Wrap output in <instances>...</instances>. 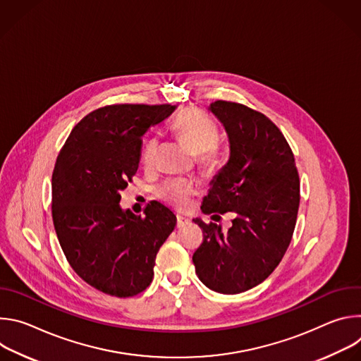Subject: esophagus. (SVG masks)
I'll return each mask as SVG.
<instances>
[{
    "label": "esophagus",
    "instance_id": "obj_1",
    "mask_svg": "<svg viewBox=\"0 0 361 361\" xmlns=\"http://www.w3.org/2000/svg\"><path fill=\"white\" fill-rule=\"evenodd\" d=\"M187 223H188V219H185L183 216H177V227H183Z\"/></svg>",
    "mask_w": 361,
    "mask_h": 361
}]
</instances>
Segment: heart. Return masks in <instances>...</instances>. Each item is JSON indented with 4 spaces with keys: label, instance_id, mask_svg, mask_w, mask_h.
I'll list each match as a JSON object with an SVG mask.
<instances>
[{
    "label": "heart",
    "instance_id": "b5f03b06",
    "mask_svg": "<svg viewBox=\"0 0 361 361\" xmlns=\"http://www.w3.org/2000/svg\"><path fill=\"white\" fill-rule=\"evenodd\" d=\"M171 130L195 154L197 163L204 171H216L221 163V147L219 144V126L216 121L198 109H185L171 121ZM159 138L148 137L144 142L141 159L145 166H151L156 159ZM159 197L177 209H184L191 198L200 192V183L191 178H174L163 183Z\"/></svg>",
    "mask_w": 361,
    "mask_h": 361
}]
</instances>
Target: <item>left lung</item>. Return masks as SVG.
Here are the masks:
<instances>
[{"mask_svg":"<svg viewBox=\"0 0 361 361\" xmlns=\"http://www.w3.org/2000/svg\"><path fill=\"white\" fill-rule=\"evenodd\" d=\"M210 110L224 124L230 160L213 180L201 210L234 213L233 226L195 219L202 243L192 254L202 284L238 294L263 283L280 264L297 221L300 178L294 154L279 127L260 111L217 99Z\"/></svg>","mask_w":361,"mask_h":361,"instance_id":"obj_1","label":"left lung"}]
</instances>
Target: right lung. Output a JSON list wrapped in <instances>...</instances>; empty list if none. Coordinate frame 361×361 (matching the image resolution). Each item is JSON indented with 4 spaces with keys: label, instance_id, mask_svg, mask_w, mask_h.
I'll return each instance as SVG.
<instances>
[{
    "label": "right lung",
    "instance_id": "right-lung-1",
    "mask_svg": "<svg viewBox=\"0 0 361 361\" xmlns=\"http://www.w3.org/2000/svg\"><path fill=\"white\" fill-rule=\"evenodd\" d=\"M174 110L97 109L73 128L57 157L51 212L60 245L78 277L109 295L133 297L149 286L156 255L176 227L174 213L159 201L147 204L144 217L118 204L137 173L144 133Z\"/></svg>",
    "mask_w": 361,
    "mask_h": 361
}]
</instances>
